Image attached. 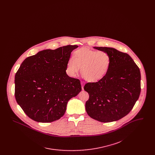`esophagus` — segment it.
<instances>
[{
    "instance_id": "obj_1",
    "label": "esophagus",
    "mask_w": 155,
    "mask_h": 155,
    "mask_svg": "<svg viewBox=\"0 0 155 155\" xmlns=\"http://www.w3.org/2000/svg\"><path fill=\"white\" fill-rule=\"evenodd\" d=\"M81 85H82V89H84V82H81Z\"/></svg>"
}]
</instances>
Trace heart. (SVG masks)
<instances>
[{"label":"heart","instance_id":"b5f03b06","mask_svg":"<svg viewBox=\"0 0 155 155\" xmlns=\"http://www.w3.org/2000/svg\"><path fill=\"white\" fill-rule=\"evenodd\" d=\"M110 64V57L107 52L82 48L75 51L73 58L68 60L67 73L71 77H75L81 67V75L84 79L89 82H95L106 76Z\"/></svg>","mask_w":155,"mask_h":155}]
</instances>
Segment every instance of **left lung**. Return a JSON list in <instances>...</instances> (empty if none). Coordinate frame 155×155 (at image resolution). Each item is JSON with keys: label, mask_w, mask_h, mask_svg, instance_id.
Wrapping results in <instances>:
<instances>
[{"label": "left lung", "mask_w": 155, "mask_h": 155, "mask_svg": "<svg viewBox=\"0 0 155 155\" xmlns=\"http://www.w3.org/2000/svg\"><path fill=\"white\" fill-rule=\"evenodd\" d=\"M94 48L109 54L110 67L102 80L85 85L84 89L89 95L86 111L91 118L100 122L115 121L127 115L139 98L140 70L126 53L112 48Z\"/></svg>", "instance_id": "left-lung-1"}]
</instances>
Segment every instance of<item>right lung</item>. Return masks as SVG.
<instances>
[{"mask_svg": "<svg viewBox=\"0 0 155 155\" xmlns=\"http://www.w3.org/2000/svg\"><path fill=\"white\" fill-rule=\"evenodd\" d=\"M78 47L46 49L23 61L15 75V97L32 120L39 123L59 120L68 101L81 92L80 81L66 71L71 53Z\"/></svg>", "mask_w": 155, "mask_h": 155, "instance_id": "obj_1", "label": "right lung"}]
</instances>
